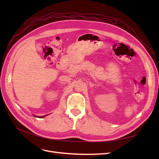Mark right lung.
Masks as SVG:
<instances>
[{"instance_id":"right-lung-1","label":"right lung","mask_w":159,"mask_h":159,"mask_svg":"<svg viewBox=\"0 0 159 159\" xmlns=\"http://www.w3.org/2000/svg\"><path fill=\"white\" fill-rule=\"evenodd\" d=\"M47 115H44V116H36V115H34V116L35 117H39V118H43V117H46Z\"/></svg>"}]
</instances>
